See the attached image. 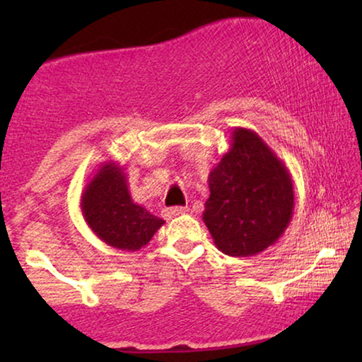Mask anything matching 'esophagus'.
Returning a JSON list of instances; mask_svg holds the SVG:
<instances>
[{"instance_id":"esophagus-1","label":"esophagus","mask_w":362,"mask_h":362,"mask_svg":"<svg viewBox=\"0 0 362 362\" xmlns=\"http://www.w3.org/2000/svg\"><path fill=\"white\" fill-rule=\"evenodd\" d=\"M187 212V207H171V209H166L165 211V217L166 219H171V217H176V216H182Z\"/></svg>"}]
</instances>
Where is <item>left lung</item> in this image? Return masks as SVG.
I'll use <instances>...</instances> for the list:
<instances>
[{"label": "left lung", "mask_w": 362, "mask_h": 362, "mask_svg": "<svg viewBox=\"0 0 362 362\" xmlns=\"http://www.w3.org/2000/svg\"><path fill=\"white\" fill-rule=\"evenodd\" d=\"M202 221L222 254H260L284 235L295 207L288 168L249 128L235 127L230 146L209 173Z\"/></svg>", "instance_id": "8db88e82"}]
</instances>
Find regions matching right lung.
<instances>
[{"instance_id": "1", "label": "right lung", "mask_w": 362, "mask_h": 362, "mask_svg": "<svg viewBox=\"0 0 362 362\" xmlns=\"http://www.w3.org/2000/svg\"><path fill=\"white\" fill-rule=\"evenodd\" d=\"M81 209L87 226L113 249L136 252L145 247L165 224L145 207L133 202L125 168L117 161H103L83 187Z\"/></svg>"}]
</instances>
